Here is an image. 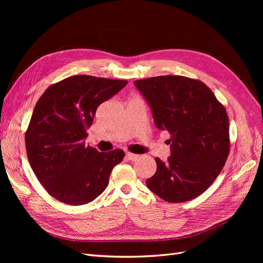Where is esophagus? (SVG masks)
Returning a JSON list of instances; mask_svg holds the SVG:
<instances>
[{"mask_svg": "<svg viewBox=\"0 0 263 263\" xmlns=\"http://www.w3.org/2000/svg\"><path fill=\"white\" fill-rule=\"evenodd\" d=\"M139 155H134V154H131V153H127L126 154V158L128 159V160H130V161H135V160H137L139 159Z\"/></svg>", "mask_w": 263, "mask_h": 263, "instance_id": "1", "label": "esophagus"}]
</instances>
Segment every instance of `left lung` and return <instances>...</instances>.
<instances>
[{
	"instance_id": "obj_1",
	"label": "left lung",
	"mask_w": 263,
	"mask_h": 263,
	"mask_svg": "<svg viewBox=\"0 0 263 263\" xmlns=\"http://www.w3.org/2000/svg\"><path fill=\"white\" fill-rule=\"evenodd\" d=\"M155 126L168 131L171 156L156 158L148 189L168 202L199 196L224 167L229 154V119L225 107L202 82L181 76L137 80Z\"/></svg>"
}]
</instances>
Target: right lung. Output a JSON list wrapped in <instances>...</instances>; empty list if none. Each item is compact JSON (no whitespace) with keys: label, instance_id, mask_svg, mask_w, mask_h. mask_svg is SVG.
Instances as JSON below:
<instances>
[{"label":"right lung","instance_id":"right-lung-1","mask_svg":"<svg viewBox=\"0 0 263 263\" xmlns=\"http://www.w3.org/2000/svg\"><path fill=\"white\" fill-rule=\"evenodd\" d=\"M127 83L73 76L50 86L39 98L25 133V148L34 174L54 198L71 205L86 204L107 186L124 153H99L86 146V129L98 106Z\"/></svg>","mask_w":263,"mask_h":263}]
</instances>
